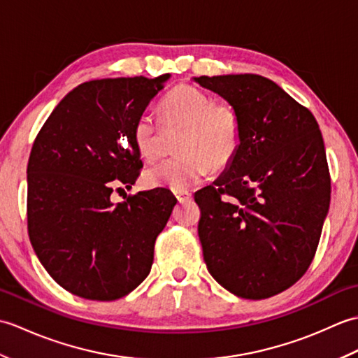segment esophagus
Returning <instances> with one entry per match:
<instances>
[{
	"instance_id": "1",
	"label": "esophagus",
	"mask_w": 358,
	"mask_h": 358,
	"mask_svg": "<svg viewBox=\"0 0 358 358\" xmlns=\"http://www.w3.org/2000/svg\"><path fill=\"white\" fill-rule=\"evenodd\" d=\"M191 196H192L191 192H175V199H177L178 201L187 200V199H191Z\"/></svg>"
}]
</instances>
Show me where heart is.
Here are the masks:
<instances>
[{
  "mask_svg": "<svg viewBox=\"0 0 358 358\" xmlns=\"http://www.w3.org/2000/svg\"><path fill=\"white\" fill-rule=\"evenodd\" d=\"M159 113L163 124L149 113L136 118L135 146L146 162H155L163 152L166 131H181L175 146L180 155L148 169L146 185L187 192L206 177L210 167L223 169L237 157L241 118L232 104L214 103L203 90L183 85L163 98Z\"/></svg>",
  "mask_w": 358,
  "mask_h": 358,
  "instance_id": "obj_1",
  "label": "heart"
}]
</instances>
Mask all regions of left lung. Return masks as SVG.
Returning <instances> with one entry per match:
<instances>
[{
    "label": "left lung",
    "instance_id": "left-lung-1",
    "mask_svg": "<svg viewBox=\"0 0 358 358\" xmlns=\"http://www.w3.org/2000/svg\"><path fill=\"white\" fill-rule=\"evenodd\" d=\"M241 118L229 169L195 194L208 271L227 291L262 300L296 283L313 263L331 201L317 120L254 73L194 78Z\"/></svg>",
    "mask_w": 358,
    "mask_h": 358
}]
</instances>
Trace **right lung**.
I'll list each match as a JSON object with an SVG mask.
<instances>
[{"instance_id":"right-lung-1","label":"right lung","mask_w":358,"mask_h":358,"mask_svg":"<svg viewBox=\"0 0 358 358\" xmlns=\"http://www.w3.org/2000/svg\"><path fill=\"white\" fill-rule=\"evenodd\" d=\"M169 77L83 83L58 103L34 141L29 238L49 275L73 295L112 301L149 275L155 240L177 199L158 187L113 204L110 194L138 178L135 121Z\"/></svg>"}]
</instances>
